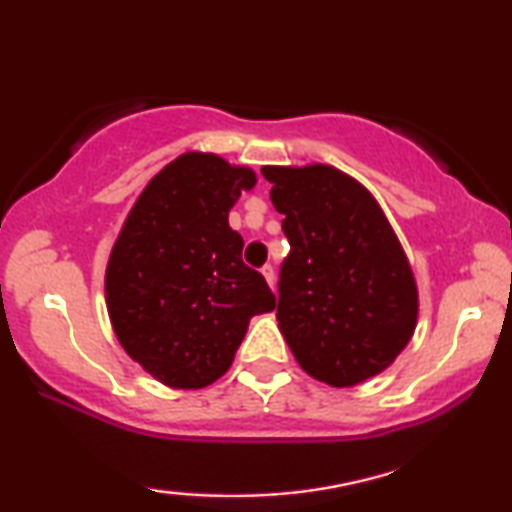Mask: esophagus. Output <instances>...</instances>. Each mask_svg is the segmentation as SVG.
<instances>
[{"label": "esophagus", "mask_w": 512, "mask_h": 512, "mask_svg": "<svg viewBox=\"0 0 512 512\" xmlns=\"http://www.w3.org/2000/svg\"><path fill=\"white\" fill-rule=\"evenodd\" d=\"M261 272H263L265 282H268L270 289H275V270H272V265H265V268H263Z\"/></svg>", "instance_id": "1"}]
</instances>
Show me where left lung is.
<instances>
[{
  "instance_id": "obj_1",
  "label": "left lung",
  "mask_w": 512,
  "mask_h": 512,
  "mask_svg": "<svg viewBox=\"0 0 512 512\" xmlns=\"http://www.w3.org/2000/svg\"><path fill=\"white\" fill-rule=\"evenodd\" d=\"M284 214L277 321L300 368L331 387L387 370L419 319V291L396 230L361 181L333 165H263Z\"/></svg>"
}]
</instances>
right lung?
<instances>
[{
  "label": "right lung",
  "instance_id": "add662e5",
  "mask_svg": "<svg viewBox=\"0 0 512 512\" xmlns=\"http://www.w3.org/2000/svg\"><path fill=\"white\" fill-rule=\"evenodd\" d=\"M256 181L247 165L186 151L151 177L118 230L104 272L111 328L125 354L165 387L219 380L251 317L275 310L228 223Z\"/></svg>",
  "mask_w": 512,
  "mask_h": 512
}]
</instances>
